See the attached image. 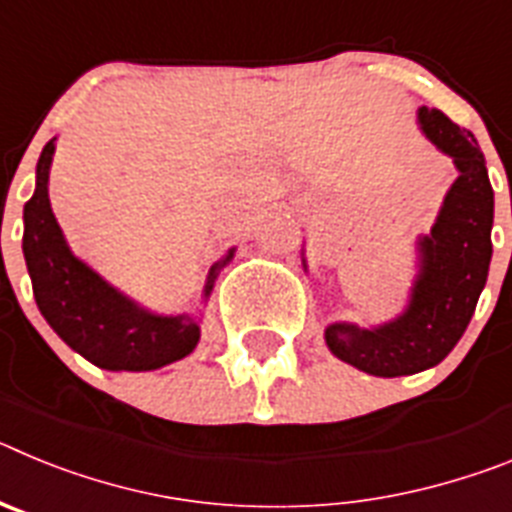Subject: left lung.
I'll list each match as a JSON object with an SVG mask.
<instances>
[{
	"instance_id": "obj_1",
	"label": "left lung",
	"mask_w": 512,
	"mask_h": 512,
	"mask_svg": "<svg viewBox=\"0 0 512 512\" xmlns=\"http://www.w3.org/2000/svg\"><path fill=\"white\" fill-rule=\"evenodd\" d=\"M418 125L459 169L431 233L418 238V277L402 315L377 328L330 323L325 343L346 364L374 377H405L441 364L464 336L492 259L495 194L472 130L441 110H418Z\"/></svg>"
}]
</instances>
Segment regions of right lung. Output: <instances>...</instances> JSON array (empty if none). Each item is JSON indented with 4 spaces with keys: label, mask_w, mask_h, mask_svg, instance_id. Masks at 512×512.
I'll return each instance as SVG.
<instances>
[{
    "label": "right lung",
    "mask_w": 512,
    "mask_h": 512,
    "mask_svg": "<svg viewBox=\"0 0 512 512\" xmlns=\"http://www.w3.org/2000/svg\"><path fill=\"white\" fill-rule=\"evenodd\" d=\"M53 151L56 138L48 140L40 153L35 192L22 212V253L43 318L76 354L110 372H151L192 354L200 341V325L187 312L153 315L76 259L48 200ZM233 253L235 248H230L225 259L212 264L202 297H210L217 271Z\"/></svg>",
    "instance_id": "right-lung-1"
}]
</instances>
